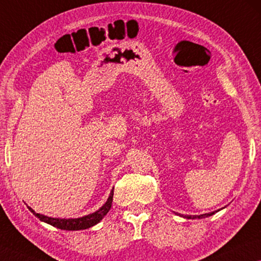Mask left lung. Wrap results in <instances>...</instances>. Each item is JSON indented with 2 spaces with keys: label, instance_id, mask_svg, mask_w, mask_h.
I'll list each match as a JSON object with an SVG mask.
<instances>
[{
  "label": "left lung",
  "instance_id": "1",
  "mask_svg": "<svg viewBox=\"0 0 261 261\" xmlns=\"http://www.w3.org/2000/svg\"><path fill=\"white\" fill-rule=\"evenodd\" d=\"M217 211H214V212H210V214H204V215H199V216H182L184 218H188V219H196V218H205V217H209V216H212L214 214H216Z\"/></svg>",
  "mask_w": 261,
  "mask_h": 261
}]
</instances>
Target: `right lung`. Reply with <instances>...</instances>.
<instances>
[{
  "instance_id": "add662e5",
  "label": "right lung",
  "mask_w": 261,
  "mask_h": 261,
  "mask_svg": "<svg viewBox=\"0 0 261 261\" xmlns=\"http://www.w3.org/2000/svg\"><path fill=\"white\" fill-rule=\"evenodd\" d=\"M112 202H113V189H112V191H111L110 197L107 198V202L103 204V205L100 207L99 210L93 212V214L84 216V217L69 218V219L47 217V216H44V215L35 212L30 206H28V207H29V210L33 212L36 217L39 218V220H42V222H44V223L50 224V225L57 227V228H61V230L78 231V230H86V228L92 227L93 225H95V224H98L100 220H101L107 215V212L110 211L111 206H112Z\"/></svg>"
}]
</instances>
